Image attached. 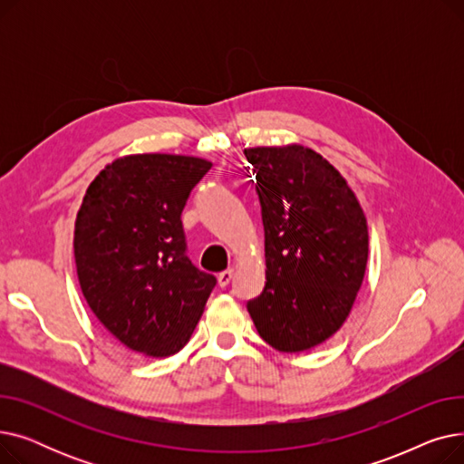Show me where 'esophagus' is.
<instances>
[{
    "mask_svg": "<svg viewBox=\"0 0 464 464\" xmlns=\"http://www.w3.org/2000/svg\"><path fill=\"white\" fill-rule=\"evenodd\" d=\"M233 275H235V271L233 269H227V271H222L218 275V284L222 285V287H226V285H229V282L233 280Z\"/></svg>",
    "mask_w": 464,
    "mask_h": 464,
    "instance_id": "obj_1",
    "label": "esophagus"
}]
</instances>
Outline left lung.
<instances>
[{
    "instance_id": "obj_1",
    "label": "left lung",
    "mask_w": 464,
    "mask_h": 464,
    "mask_svg": "<svg viewBox=\"0 0 464 464\" xmlns=\"http://www.w3.org/2000/svg\"><path fill=\"white\" fill-rule=\"evenodd\" d=\"M254 167L266 278L248 301L259 336L297 353L333 336L353 306L369 257L367 218L343 175L301 144L257 146Z\"/></svg>"
}]
</instances>
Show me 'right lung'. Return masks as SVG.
Instances as JSON below:
<instances>
[{"mask_svg": "<svg viewBox=\"0 0 464 464\" xmlns=\"http://www.w3.org/2000/svg\"><path fill=\"white\" fill-rule=\"evenodd\" d=\"M212 167L173 154H135L88 186L75 222L82 295L107 331L133 352L167 357L186 346L216 278L186 250L182 210Z\"/></svg>", "mask_w": 464, "mask_h": 464, "instance_id": "right-lung-1", "label": "right lung"}]
</instances>
